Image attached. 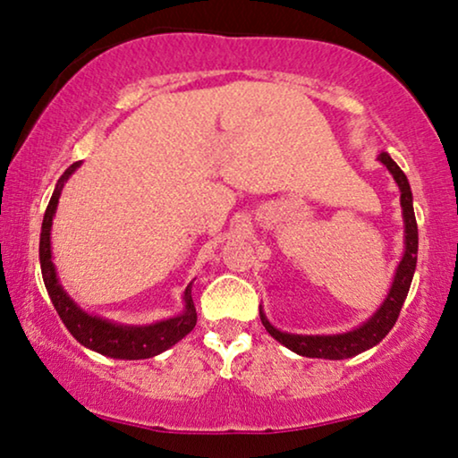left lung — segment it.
<instances>
[{"instance_id": "left-lung-1", "label": "left lung", "mask_w": 458, "mask_h": 458, "mask_svg": "<svg viewBox=\"0 0 458 458\" xmlns=\"http://www.w3.org/2000/svg\"><path fill=\"white\" fill-rule=\"evenodd\" d=\"M379 160L387 166V171L394 174L396 183L400 187V204H403V215L406 225V250L403 260H400L396 277H394L392 290L387 293L386 302L381 304V309L362 325V327L348 331V334L340 335H292L284 334V331L275 329L271 323L267 321V317L260 312V321L265 325V329L271 334L275 340L284 344L285 348L293 350L296 354L310 356V359H329V360H342L350 359L365 352L375 344H379L384 337L390 334L394 323L398 321L400 309H403L406 293H409L412 275H415L417 267V250H419V233H417V221H415V210H412V193L411 185L406 181V174L400 171V166L394 162L386 152L379 154Z\"/></svg>"}]
</instances>
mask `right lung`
Wrapping results in <instances>:
<instances>
[{"mask_svg": "<svg viewBox=\"0 0 458 458\" xmlns=\"http://www.w3.org/2000/svg\"><path fill=\"white\" fill-rule=\"evenodd\" d=\"M81 162H74L66 168V173L62 174L58 185H55L54 196L49 199L46 216H43L41 225V240H39V260H41V275L46 281L47 293L52 298L54 309L58 310L62 323L66 325V329L83 344V346L96 350L99 354L112 356V359H149L165 352L166 348H171L179 340L190 334L196 327L198 315L196 306L191 300V287L185 290V312L181 317L168 318V321H160L156 325H148V327H123V325H114L104 318L87 315L66 296V292L62 290L58 277H55V268L52 262V250H49V229H52V218L58 206V198L62 191L64 181L77 171Z\"/></svg>", "mask_w": 458, "mask_h": 458, "instance_id": "obj_1", "label": "right lung"}]
</instances>
